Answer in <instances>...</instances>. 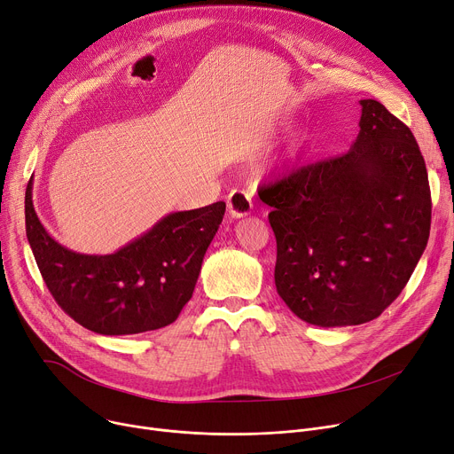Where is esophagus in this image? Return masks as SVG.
<instances>
[{"mask_svg":"<svg viewBox=\"0 0 454 454\" xmlns=\"http://www.w3.org/2000/svg\"><path fill=\"white\" fill-rule=\"evenodd\" d=\"M252 209H254V202H252V197H250L248 192L233 190L228 195V211H230L231 217H235V219L245 217V215L250 214Z\"/></svg>","mask_w":454,"mask_h":454,"instance_id":"esophagus-1","label":"esophagus"}]
</instances>
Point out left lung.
Returning a JSON list of instances; mask_svg holds the SVG:
<instances>
[{
    "label": "left lung",
    "mask_w": 454,
    "mask_h": 454,
    "mask_svg": "<svg viewBox=\"0 0 454 454\" xmlns=\"http://www.w3.org/2000/svg\"><path fill=\"white\" fill-rule=\"evenodd\" d=\"M359 104V133L347 153L259 188L278 240V294L317 326L376 319L429 240L431 190L414 135L383 104Z\"/></svg>",
    "instance_id": "8db88e82"
}]
</instances>
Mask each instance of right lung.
Wrapping results in <instances>:
<instances>
[{
    "label": "right lung",
    "mask_w": 454,
    "mask_h": 454,
    "mask_svg": "<svg viewBox=\"0 0 454 454\" xmlns=\"http://www.w3.org/2000/svg\"><path fill=\"white\" fill-rule=\"evenodd\" d=\"M226 204L175 211L109 255L58 245L40 223L33 180L25 192V228L40 274L69 317L104 336H128L171 325L192 299L204 254Z\"/></svg>",
    "instance_id": "obj_1"
}]
</instances>
